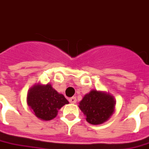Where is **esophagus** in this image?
Wrapping results in <instances>:
<instances>
[{
    "label": "esophagus",
    "instance_id": "esophagus-1",
    "mask_svg": "<svg viewBox=\"0 0 149 149\" xmlns=\"http://www.w3.org/2000/svg\"><path fill=\"white\" fill-rule=\"evenodd\" d=\"M69 102H70V103H72V104H75L76 102H77V98L75 97H70V99H69Z\"/></svg>",
    "mask_w": 149,
    "mask_h": 149
}]
</instances>
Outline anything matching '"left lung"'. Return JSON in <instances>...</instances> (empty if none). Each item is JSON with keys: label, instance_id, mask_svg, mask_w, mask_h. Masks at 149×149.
<instances>
[{"label": "left lung", "instance_id": "8db88e82", "mask_svg": "<svg viewBox=\"0 0 149 149\" xmlns=\"http://www.w3.org/2000/svg\"><path fill=\"white\" fill-rule=\"evenodd\" d=\"M115 97L109 93L91 90L79 102V108L86 116V120L93 125L106 122L115 112Z\"/></svg>", "mask_w": 149, "mask_h": 149}]
</instances>
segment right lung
Masks as SVG:
<instances>
[{"label":"right lung","mask_w":149,"mask_h":149,"mask_svg":"<svg viewBox=\"0 0 149 149\" xmlns=\"http://www.w3.org/2000/svg\"><path fill=\"white\" fill-rule=\"evenodd\" d=\"M26 102L34 115L44 121L53 120L58 115V110L65 104H69L64 95L55 91L52 84L40 83L29 88Z\"/></svg>","instance_id":"right-lung-1"}]
</instances>
